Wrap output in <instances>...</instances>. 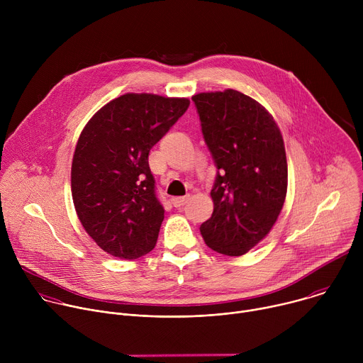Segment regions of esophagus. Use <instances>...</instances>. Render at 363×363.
<instances>
[{
    "instance_id": "esophagus-1",
    "label": "esophagus",
    "mask_w": 363,
    "mask_h": 363,
    "mask_svg": "<svg viewBox=\"0 0 363 363\" xmlns=\"http://www.w3.org/2000/svg\"><path fill=\"white\" fill-rule=\"evenodd\" d=\"M171 201H172L174 206H177V208H181V206H184V205L189 201V195H185V196H174Z\"/></svg>"
}]
</instances>
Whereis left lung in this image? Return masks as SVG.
I'll list each match as a JSON object with an SVG mask.
<instances>
[{"instance_id": "8db88e82", "label": "left lung", "mask_w": 363, "mask_h": 363, "mask_svg": "<svg viewBox=\"0 0 363 363\" xmlns=\"http://www.w3.org/2000/svg\"><path fill=\"white\" fill-rule=\"evenodd\" d=\"M192 100L217 167L214 211L199 231L211 250L242 255L270 233L283 208L284 142L266 108L237 90L199 93Z\"/></svg>"}]
</instances>
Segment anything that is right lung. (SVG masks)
<instances>
[{
    "label": "right lung",
    "instance_id": "add662e5",
    "mask_svg": "<svg viewBox=\"0 0 363 363\" xmlns=\"http://www.w3.org/2000/svg\"><path fill=\"white\" fill-rule=\"evenodd\" d=\"M188 106V99L126 93L103 106L80 133L72 195L83 228L103 251L135 260L157 244L165 210L149 152Z\"/></svg>",
    "mask_w": 363,
    "mask_h": 363
}]
</instances>
